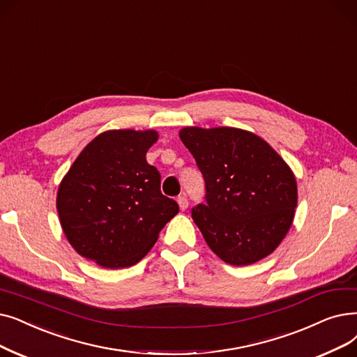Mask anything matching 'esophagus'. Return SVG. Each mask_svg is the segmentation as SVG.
Wrapping results in <instances>:
<instances>
[{"label": "esophagus", "mask_w": 357, "mask_h": 357, "mask_svg": "<svg viewBox=\"0 0 357 357\" xmlns=\"http://www.w3.org/2000/svg\"><path fill=\"white\" fill-rule=\"evenodd\" d=\"M178 204H179V208H181L182 211L187 210V208H188V199H187V197H185V195L178 197Z\"/></svg>", "instance_id": "obj_1"}]
</instances>
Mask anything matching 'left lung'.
Here are the masks:
<instances>
[{
	"instance_id": "obj_1",
	"label": "left lung",
	"mask_w": 357,
	"mask_h": 357,
	"mask_svg": "<svg viewBox=\"0 0 357 357\" xmlns=\"http://www.w3.org/2000/svg\"><path fill=\"white\" fill-rule=\"evenodd\" d=\"M179 137L206 182V203L191 210L210 250L230 266L270 255L298 206L296 179L258 135L230 127H187Z\"/></svg>"
}]
</instances>
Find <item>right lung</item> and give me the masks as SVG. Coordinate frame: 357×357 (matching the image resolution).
I'll return each instance as SVG.
<instances>
[{"label": "right lung", "mask_w": 357, "mask_h": 357, "mask_svg": "<svg viewBox=\"0 0 357 357\" xmlns=\"http://www.w3.org/2000/svg\"><path fill=\"white\" fill-rule=\"evenodd\" d=\"M153 130H111L91 140L61 181L56 210L74 250L105 268L137 264L179 211L146 153Z\"/></svg>", "instance_id": "obj_1"}]
</instances>
